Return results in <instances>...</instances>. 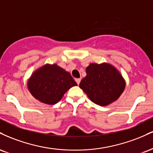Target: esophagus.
<instances>
[{
  "mask_svg": "<svg viewBox=\"0 0 153 153\" xmlns=\"http://www.w3.org/2000/svg\"><path fill=\"white\" fill-rule=\"evenodd\" d=\"M80 80H81V79H80V78H76V79H75V81H76L77 83H78V85H79V84H80Z\"/></svg>",
  "mask_w": 153,
  "mask_h": 153,
  "instance_id": "1",
  "label": "esophagus"
}]
</instances>
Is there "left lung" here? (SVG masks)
Wrapping results in <instances>:
<instances>
[{"label": "left lung", "instance_id": "1", "mask_svg": "<svg viewBox=\"0 0 153 153\" xmlns=\"http://www.w3.org/2000/svg\"><path fill=\"white\" fill-rule=\"evenodd\" d=\"M86 76L80 82V88L92 102L101 106L119 99L126 83L118 70L108 63H91L85 69Z\"/></svg>", "mask_w": 153, "mask_h": 153}]
</instances>
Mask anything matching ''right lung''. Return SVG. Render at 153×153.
I'll return each mask as SVG.
<instances>
[{
  "label": "right lung",
  "mask_w": 153,
  "mask_h": 153,
  "mask_svg": "<svg viewBox=\"0 0 153 153\" xmlns=\"http://www.w3.org/2000/svg\"><path fill=\"white\" fill-rule=\"evenodd\" d=\"M27 84L35 99L49 105L59 102L67 91L77 85L71 73L56 64H46L39 68L31 75Z\"/></svg>",
  "instance_id": "right-lung-1"
}]
</instances>
